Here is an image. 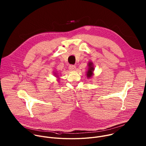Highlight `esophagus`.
Masks as SVG:
<instances>
[{"label": "esophagus", "mask_w": 146, "mask_h": 146, "mask_svg": "<svg viewBox=\"0 0 146 146\" xmlns=\"http://www.w3.org/2000/svg\"><path fill=\"white\" fill-rule=\"evenodd\" d=\"M76 69V68L74 65H70L69 66V69H70V70L73 71V70H75Z\"/></svg>", "instance_id": "34e87169"}]
</instances>
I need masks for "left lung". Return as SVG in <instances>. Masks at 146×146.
I'll return each instance as SVG.
<instances>
[{
	"mask_svg": "<svg viewBox=\"0 0 146 146\" xmlns=\"http://www.w3.org/2000/svg\"><path fill=\"white\" fill-rule=\"evenodd\" d=\"M94 66L93 65V62L89 61L88 64V70L86 72V77L87 78H90L94 75Z\"/></svg>",
	"mask_w": 146,
	"mask_h": 146,
	"instance_id": "obj_1",
	"label": "left lung"
}]
</instances>
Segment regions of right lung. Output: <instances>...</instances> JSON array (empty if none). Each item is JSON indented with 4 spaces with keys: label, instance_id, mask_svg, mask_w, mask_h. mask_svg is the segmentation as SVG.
Listing matches in <instances>:
<instances>
[{
    "label": "right lung",
    "instance_id": "1",
    "mask_svg": "<svg viewBox=\"0 0 146 146\" xmlns=\"http://www.w3.org/2000/svg\"><path fill=\"white\" fill-rule=\"evenodd\" d=\"M53 74L54 76V77H57V78H58V79H57L58 81L60 80V78H59L58 73H57L56 72H53Z\"/></svg>",
    "mask_w": 146,
    "mask_h": 146
}]
</instances>
